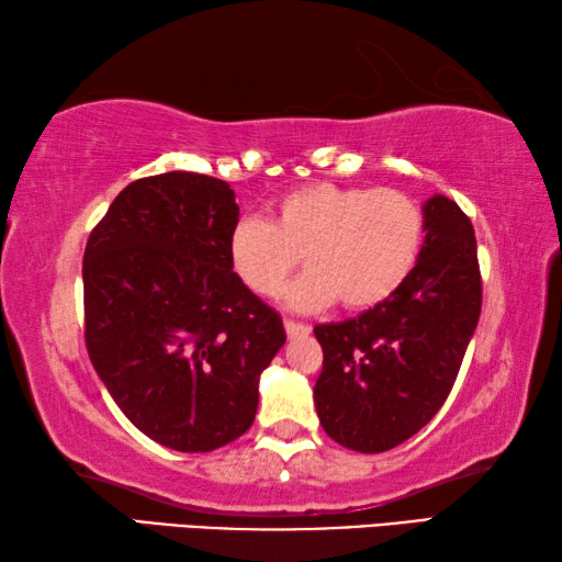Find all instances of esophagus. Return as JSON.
Instances as JSON below:
<instances>
[{"mask_svg":"<svg viewBox=\"0 0 562 562\" xmlns=\"http://www.w3.org/2000/svg\"><path fill=\"white\" fill-rule=\"evenodd\" d=\"M283 328H286L289 338H301L311 333V326H306V323H296V321H283Z\"/></svg>","mask_w":562,"mask_h":562,"instance_id":"34e87169","label":"esophagus"}]
</instances>
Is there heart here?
Instances as JSON below:
<instances>
[{"mask_svg": "<svg viewBox=\"0 0 562 562\" xmlns=\"http://www.w3.org/2000/svg\"><path fill=\"white\" fill-rule=\"evenodd\" d=\"M422 239L425 212L409 194L311 182L276 202L271 224L236 222L226 249L256 296H276L303 259L308 271L286 296L293 308L318 311L338 299L342 308L362 311L407 281Z\"/></svg>", "mask_w": 562, "mask_h": 562, "instance_id": "heart-1", "label": "heart"}]
</instances>
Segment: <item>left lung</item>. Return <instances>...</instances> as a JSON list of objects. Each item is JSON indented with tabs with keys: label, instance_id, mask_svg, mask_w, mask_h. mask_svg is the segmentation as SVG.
<instances>
[{
	"label": "left lung",
	"instance_id": "left-lung-1",
	"mask_svg": "<svg viewBox=\"0 0 562 562\" xmlns=\"http://www.w3.org/2000/svg\"><path fill=\"white\" fill-rule=\"evenodd\" d=\"M425 244L407 281L358 318L316 326L318 419L362 454L395 449L449 397L481 313L476 236L454 200L422 206Z\"/></svg>",
	"mask_w": 562,
	"mask_h": 562
}]
</instances>
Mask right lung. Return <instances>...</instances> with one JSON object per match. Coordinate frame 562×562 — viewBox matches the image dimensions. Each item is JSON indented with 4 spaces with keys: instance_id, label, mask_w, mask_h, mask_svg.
I'll use <instances>...</instances> for the list:
<instances>
[{
    "instance_id": "1",
    "label": "right lung",
    "mask_w": 562,
    "mask_h": 562,
    "mask_svg": "<svg viewBox=\"0 0 562 562\" xmlns=\"http://www.w3.org/2000/svg\"><path fill=\"white\" fill-rule=\"evenodd\" d=\"M236 222L229 184L177 170L127 184L86 244L88 358L123 415L175 451L239 439L286 342L232 271Z\"/></svg>"
}]
</instances>
